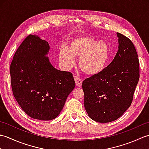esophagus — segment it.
I'll list each match as a JSON object with an SVG mask.
<instances>
[{
	"mask_svg": "<svg viewBox=\"0 0 149 149\" xmlns=\"http://www.w3.org/2000/svg\"><path fill=\"white\" fill-rule=\"evenodd\" d=\"M74 79H75V84H76V86H78V87L81 86L82 83H83V81H82L81 79L77 77V76H75Z\"/></svg>",
	"mask_w": 149,
	"mask_h": 149,
	"instance_id": "esophagus-1",
	"label": "esophagus"
}]
</instances>
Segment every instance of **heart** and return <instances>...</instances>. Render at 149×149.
I'll return each instance as SVG.
<instances>
[{
	"label": "heart",
	"mask_w": 149,
	"mask_h": 149,
	"mask_svg": "<svg viewBox=\"0 0 149 149\" xmlns=\"http://www.w3.org/2000/svg\"><path fill=\"white\" fill-rule=\"evenodd\" d=\"M109 53V47L103 41L82 36L70 40L68 49L61 48L59 58L65 68H70L74 65V58H80L79 65L81 70L87 75H93L103 70Z\"/></svg>",
	"instance_id": "heart-1"
}]
</instances>
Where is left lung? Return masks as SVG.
Masks as SVG:
<instances>
[{
    "label": "left lung",
    "instance_id": "1",
    "mask_svg": "<svg viewBox=\"0 0 149 149\" xmlns=\"http://www.w3.org/2000/svg\"><path fill=\"white\" fill-rule=\"evenodd\" d=\"M118 50L102 72L83 81L84 107L94 121L116 120L127 110L140 78V64L133 43L117 33Z\"/></svg>",
    "mask_w": 149,
    "mask_h": 149
}]
</instances>
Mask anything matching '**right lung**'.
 <instances>
[{
    "mask_svg": "<svg viewBox=\"0 0 149 149\" xmlns=\"http://www.w3.org/2000/svg\"><path fill=\"white\" fill-rule=\"evenodd\" d=\"M49 43L29 34L18 47L10 65L11 85L17 102L34 119L56 118L75 86L70 72L60 71L46 56Z\"/></svg>",
    "mask_w": 149,
    "mask_h": 149,
    "instance_id": "obj_1",
    "label": "right lung"
}]
</instances>
